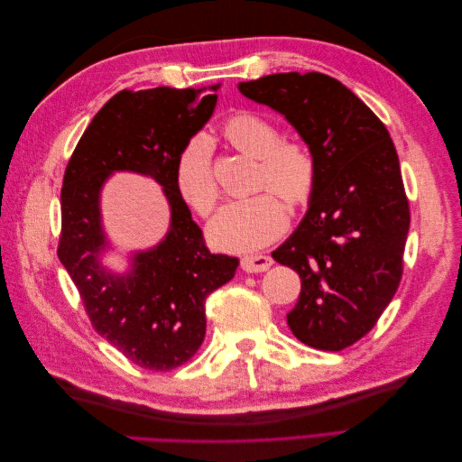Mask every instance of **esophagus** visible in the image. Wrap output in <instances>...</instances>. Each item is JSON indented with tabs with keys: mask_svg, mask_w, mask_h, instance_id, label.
Returning <instances> with one entry per match:
<instances>
[{
	"mask_svg": "<svg viewBox=\"0 0 462 462\" xmlns=\"http://www.w3.org/2000/svg\"><path fill=\"white\" fill-rule=\"evenodd\" d=\"M273 260L270 256H263V254H253V256H245L241 260V268L248 273H258V272H265L272 268Z\"/></svg>",
	"mask_w": 462,
	"mask_h": 462,
	"instance_id": "1",
	"label": "esophagus"
}]
</instances>
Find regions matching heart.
<instances>
[{
    "label": "heart",
    "mask_w": 462,
    "mask_h": 462,
    "mask_svg": "<svg viewBox=\"0 0 462 462\" xmlns=\"http://www.w3.org/2000/svg\"><path fill=\"white\" fill-rule=\"evenodd\" d=\"M226 134L235 148L260 160L256 189H275L291 206L309 202L316 187V160L309 146L283 143L277 125L250 111L233 116L226 125ZM212 150V138L206 133L194 134L175 165L180 197L202 216L212 212L219 197ZM276 195L263 190L227 202L209 221V241L231 253H246L275 241L289 223L287 208Z\"/></svg>",
    "instance_id": "heart-1"
}]
</instances>
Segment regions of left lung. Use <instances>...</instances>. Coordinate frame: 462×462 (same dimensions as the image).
I'll return each instance as SVG.
<instances>
[{
    "mask_svg": "<svg viewBox=\"0 0 462 462\" xmlns=\"http://www.w3.org/2000/svg\"><path fill=\"white\" fill-rule=\"evenodd\" d=\"M239 90L282 114L316 160L309 209L272 256L300 275L287 314L292 335L343 351L375 326L402 275L411 214L397 150L374 111L333 77L275 73Z\"/></svg>",
    "mask_w": 462,
    "mask_h": 462,
    "instance_id": "left-lung-1",
    "label": "left lung"
}]
</instances>
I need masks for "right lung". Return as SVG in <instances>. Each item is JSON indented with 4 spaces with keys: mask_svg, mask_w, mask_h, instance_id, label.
I'll return each mask as SVG.
<instances>
[{
    "mask_svg": "<svg viewBox=\"0 0 462 462\" xmlns=\"http://www.w3.org/2000/svg\"><path fill=\"white\" fill-rule=\"evenodd\" d=\"M217 88L116 94L94 116L65 170L58 256L94 329L146 370H173L199 351L206 299L239 268V258L206 248L175 180L179 153L212 117ZM119 171L156 180L172 216L164 239L132 254L123 274L101 262L111 247L101 223V190Z\"/></svg>",
    "mask_w": 462,
    "mask_h": 462,
    "instance_id": "1",
    "label": "right lung"
}]
</instances>
